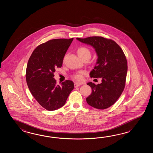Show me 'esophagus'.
Returning <instances> with one entry per match:
<instances>
[{"instance_id": "obj_1", "label": "esophagus", "mask_w": 153, "mask_h": 153, "mask_svg": "<svg viewBox=\"0 0 153 153\" xmlns=\"http://www.w3.org/2000/svg\"><path fill=\"white\" fill-rule=\"evenodd\" d=\"M81 85V83H79V82H76V83L74 84V86H75V88H76V87H78V86H80Z\"/></svg>"}]
</instances>
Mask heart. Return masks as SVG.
<instances>
[{"mask_svg":"<svg viewBox=\"0 0 153 153\" xmlns=\"http://www.w3.org/2000/svg\"><path fill=\"white\" fill-rule=\"evenodd\" d=\"M78 55L80 57H82L86 56H89L90 57L91 56V52H90V50L85 46H82L78 49ZM73 77L75 80H78V81L81 80L82 78V75L80 74H75V75H73Z\"/></svg>","mask_w":153,"mask_h":153,"instance_id":"heart-1","label":"heart"}]
</instances>
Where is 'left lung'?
I'll return each mask as SVG.
<instances>
[{"mask_svg": "<svg viewBox=\"0 0 153 153\" xmlns=\"http://www.w3.org/2000/svg\"><path fill=\"white\" fill-rule=\"evenodd\" d=\"M76 39L95 49L98 59L90 75L91 78H102L101 84H87L92 88V92L86 98V102L96 109L110 107L124 91L127 72L126 56L120 46L113 40L102 36Z\"/></svg>", "mask_w": 153, "mask_h": 153, "instance_id": "1", "label": "left lung"}]
</instances>
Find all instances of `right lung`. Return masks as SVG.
Here are the masks:
<instances>
[{
	"instance_id": "1",
	"label": "right lung",
	"mask_w": 153,
	"mask_h": 153,
	"mask_svg": "<svg viewBox=\"0 0 153 153\" xmlns=\"http://www.w3.org/2000/svg\"><path fill=\"white\" fill-rule=\"evenodd\" d=\"M71 39H55L37 46L29 57L26 78L29 91L39 104L49 111H55L65 103L74 85L65 80L60 85L53 78L56 68H61Z\"/></svg>"
}]
</instances>
